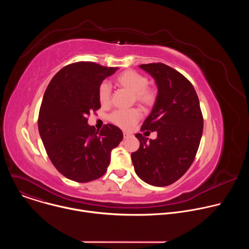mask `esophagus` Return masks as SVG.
Masks as SVG:
<instances>
[{
  "label": "esophagus",
  "mask_w": 249,
  "mask_h": 249,
  "mask_svg": "<svg viewBox=\"0 0 249 249\" xmlns=\"http://www.w3.org/2000/svg\"><path fill=\"white\" fill-rule=\"evenodd\" d=\"M130 136H131V134L128 133V132H124V133H123V138H124V139H128Z\"/></svg>",
  "instance_id": "obj_1"
}]
</instances>
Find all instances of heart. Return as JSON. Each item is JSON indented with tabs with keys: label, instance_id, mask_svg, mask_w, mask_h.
Wrapping results in <instances>:
<instances>
[{
	"label": "heart",
	"instance_id": "1",
	"mask_svg": "<svg viewBox=\"0 0 249 249\" xmlns=\"http://www.w3.org/2000/svg\"><path fill=\"white\" fill-rule=\"evenodd\" d=\"M117 85L132 92V102L138 103L145 109H149L155 105L158 98V90L152 86H148L149 80L146 76L136 71L128 70L116 78ZM98 99L102 105H108L111 101V87L107 82H102L98 87ZM139 109L116 110L109 116V120L122 129L128 130L140 119Z\"/></svg>",
	"mask_w": 249,
	"mask_h": 249
}]
</instances>
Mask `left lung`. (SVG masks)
<instances>
[{
	"label": "left lung",
	"mask_w": 249,
	"mask_h": 249,
	"mask_svg": "<svg viewBox=\"0 0 249 249\" xmlns=\"http://www.w3.org/2000/svg\"><path fill=\"white\" fill-rule=\"evenodd\" d=\"M140 67L155 79L159 89L141 131H157L158 138L148 142L141 133L136 134L140 148L131 159L142 180L167 186L180 178L196 157L204 125L200 102L192 84L173 68L162 63Z\"/></svg>",
	"instance_id": "obj_1"
}]
</instances>
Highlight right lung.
<instances>
[{"mask_svg": "<svg viewBox=\"0 0 249 249\" xmlns=\"http://www.w3.org/2000/svg\"><path fill=\"white\" fill-rule=\"evenodd\" d=\"M118 68L93 62L70 64L49 83L39 110L38 130L46 153L67 178L89 182L101 177L111 151L123 139L122 131L105 124L100 131L88 125V117L100 108L98 87Z\"/></svg>", "mask_w": 249, "mask_h": 249, "instance_id": "obj_1", "label": "right lung"}]
</instances>
